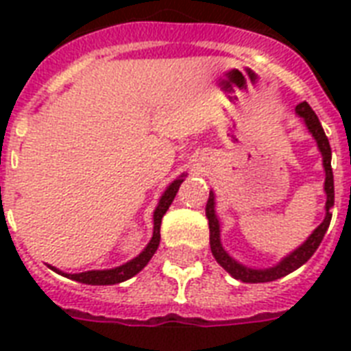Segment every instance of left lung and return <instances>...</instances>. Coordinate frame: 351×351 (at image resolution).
<instances>
[{
  "label": "left lung",
  "instance_id": "8db88e82",
  "mask_svg": "<svg viewBox=\"0 0 351 351\" xmlns=\"http://www.w3.org/2000/svg\"><path fill=\"white\" fill-rule=\"evenodd\" d=\"M295 114L304 121V125L308 127V131L313 136V140L317 142V147L321 151L322 156V167H324V173H326V178H324V193H326V215H324V220L321 224L317 226L315 230L311 231V234L302 242V244L293 250L289 255H286L284 258H280V262H277L275 266L271 267H250L244 266L242 262H239L237 258L228 253L224 250V245L220 242V220L217 217V200H215V193L209 191V200L206 204V217L209 220V244H211V253H213L215 261L219 262L220 266L224 267L226 271L230 273L231 277L237 278V280H242V282H271V280H277V278H282L286 275H289L295 269H299L302 264L310 261V256L313 255L319 247V244L324 239L328 228H330V220H332V208L333 200H335V191H333V171H332V147H330V142H328V136L324 129H322L321 121L317 118V114L313 112L306 101L299 104L295 107Z\"/></svg>",
  "mask_w": 351,
  "mask_h": 351
}]
</instances>
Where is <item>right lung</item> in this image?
Segmentation results:
<instances>
[{
  "mask_svg": "<svg viewBox=\"0 0 351 351\" xmlns=\"http://www.w3.org/2000/svg\"><path fill=\"white\" fill-rule=\"evenodd\" d=\"M186 173H182L178 178L171 182L169 186L165 187V191L162 193V197L158 200V206L154 208L153 213V237L149 240V244L143 247V251L140 255H136L134 258H131L125 264H121V266L111 267V269H90V271H84V273H63L62 269H56V267H52L54 271H58L63 277H69L76 280V282L82 284H90V286H111V284H120L127 278L134 277L136 273H140L143 267L147 266V262L153 258V255L158 250L160 244V226H162V217L165 215V211L169 209L171 202L175 200L176 193H178V187L186 178Z\"/></svg>",
  "mask_w": 351,
  "mask_h": 351,
  "instance_id": "1",
  "label": "right lung"
}]
</instances>
